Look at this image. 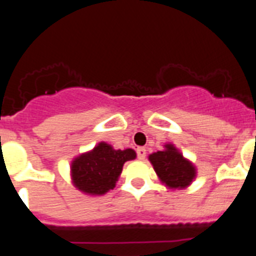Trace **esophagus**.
Returning a JSON list of instances; mask_svg holds the SVG:
<instances>
[{
  "mask_svg": "<svg viewBox=\"0 0 256 256\" xmlns=\"http://www.w3.org/2000/svg\"><path fill=\"white\" fill-rule=\"evenodd\" d=\"M137 156H138L140 160H144L146 158V150L144 148H137Z\"/></svg>",
  "mask_w": 256,
  "mask_h": 256,
  "instance_id": "34e87169",
  "label": "esophagus"
}]
</instances>
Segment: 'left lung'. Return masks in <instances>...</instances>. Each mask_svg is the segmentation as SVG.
<instances>
[{
  "mask_svg": "<svg viewBox=\"0 0 256 256\" xmlns=\"http://www.w3.org/2000/svg\"><path fill=\"white\" fill-rule=\"evenodd\" d=\"M160 182L170 190H183L191 184L198 176V169L173 144H165L164 150L148 155Z\"/></svg>",
  "mask_w": 256,
  "mask_h": 256,
  "instance_id": "1",
  "label": "left lung"
}]
</instances>
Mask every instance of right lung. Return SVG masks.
<instances>
[{
  "label": "right lung",
  "mask_w": 256,
  "mask_h": 256,
  "mask_svg": "<svg viewBox=\"0 0 256 256\" xmlns=\"http://www.w3.org/2000/svg\"><path fill=\"white\" fill-rule=\"evenodd\" d=\"M133 148L115 150L112 144L98 142L92 150L72 160L70 178L76 190L90 196H102L112 190L126 162L136 159Z\"/></svg>",
  "instance_id": "obj_1"
}]
</instances>
